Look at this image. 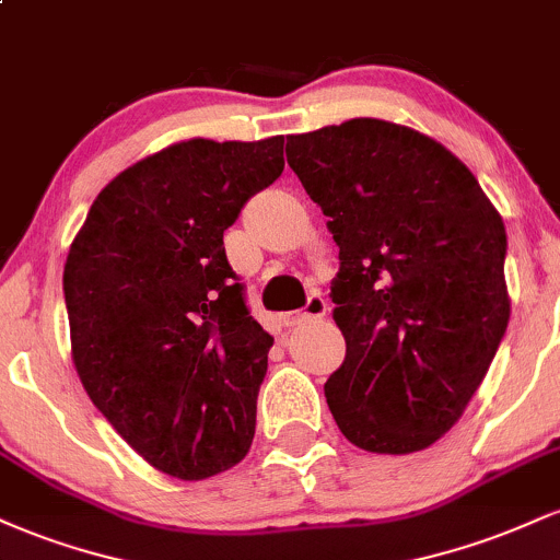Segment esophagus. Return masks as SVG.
I'll return each mask as SVG.
<instances>
[{"label":"esophagus","mask_w":560,"mask_h":560,"mask_svg":"<svg viewBox=\"0 0 560 560\" xmlns=\"http://www.w3.org/2000/svg\"><path fill=\"white\" fill-rule=\"evenodd\" d=\"M326 311H329L326 300L320 298V294H311V298H307V302H305V307H302V311L287 313L284 320H287V326H302V324H307V320L324 318Z\"/></svg>","instance_id":"34e87169"}]
</instances>
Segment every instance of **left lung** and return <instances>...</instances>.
<instances>
[{"instance_id":"obj_1","label":"left lung","mask_w":560,"mask_h":560,"mask_svg":"<svg viewBox=\"0 0 560 560\" xmlns=\"http://www.w3.org/2000/svg\"><path fill=\"white\" fill-rule=\"evenodd\" d=\"M329 215L345 363L326 402L352 445L405 455L464 416L503 339L505 226L474 173L408 126L352 118L287 139Z\"/></svg>"}]
</instances>
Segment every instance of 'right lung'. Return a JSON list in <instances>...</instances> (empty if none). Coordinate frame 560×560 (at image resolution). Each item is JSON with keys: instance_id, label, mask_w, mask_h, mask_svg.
<instances>
[{"instance_id": "1", "label": "right lung", "mask_w": 560, "mask_h": 560, "mask_svg": "<svg viewBox=\"0 0 560 560\" xmlns=\"http://www.w3.org/2000/svg\"><path fill=\"white\" fill-rule=\"evenodd\" d=\"M284 171V137L189 139L113 178L70 244L62 292L83 389L147 464L197 481L255 436L273 337L223 231Z\"/></svg>"}]
</instances>
